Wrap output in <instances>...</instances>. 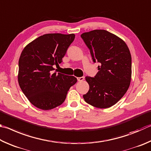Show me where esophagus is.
<instances>
[{"instance_id":"esophagus-1","label":"esophagus","mask_w":151,"mask_h":151,"mask_svg":"<svg viewBox=\"0 0 151 151\" xmlns=\"http://www.w3.org/2000/svg\"><path fill=\"white\" fill-rule=\"evenodd\" d=\"M84 78L83 76H82V77H80V78H77V79H78V80L79 81H83V80H84Z\"/></svg>"}]
</instances>
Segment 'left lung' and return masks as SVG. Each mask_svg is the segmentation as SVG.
<instances>
[{"label":"left lung","instance_id":"obj_1","mask_svg":"<svg viewBox=\"0 0 151 151\" xmlns=\"http://www.w3.org/2000/svg\"><path fill=\"white\" fill-rule=\"evenodd\" d=\"M81 37L93 62L100 63L94 78L86 77L89 89L83 99L93 107L109 108L122 98L130 86V51L122 39L107 30H94Z\"/></svg>","mask_w":151,"mask_h":151}]
</instances>
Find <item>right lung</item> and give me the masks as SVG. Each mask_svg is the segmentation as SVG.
I'll return each mask as SVG.
<instances>
[{"label": "right lung", "mask_w": 151, "mask_h": 151, "mask_svg": "<svg viewBox=\"0 0 151 151\" xmlns=\"http://www.w3.org/2000/svg\"><path fill=\"white\" fill-rule=\"evenodd\" d=\"M75 34H46L34 40L21 53L18 81L24 94L38 109L50 110L65 101L77 78L54 72L62 63Z\"/></svg>", "instance_id": "obj_1"}]
</instances>
